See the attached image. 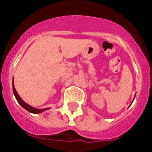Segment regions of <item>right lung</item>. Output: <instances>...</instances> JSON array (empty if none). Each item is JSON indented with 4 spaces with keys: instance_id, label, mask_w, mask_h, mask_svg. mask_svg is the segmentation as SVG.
Here are the masks:
<instances>
[{
    "instance_id": "right-lung-1",
    "label": "right lung",
    "mask_w": 152,
    "mask_h": 152,
    "mask_svg": "<svg viewBox=\"0 0 152 152\" xmlns=\"http://www.w3.org/2000/svg\"><path fill=\"white\" fill-rule=\"evenodd\" d=\"M13 94H14V96H15L16 99H17V102H18L19 103H20V105L22 106V107H23L26 110H27L28 112L29 113H42L44 112V111L47 110H49V108H45V109H36L35 108V107H31V106H29V104H27L26 103H25V102L23 101V100L21 99V97L20 96H19L18 93L17 92V91H16L15 88H14V84H13Z\"/></svg>"
}]
</instances>
